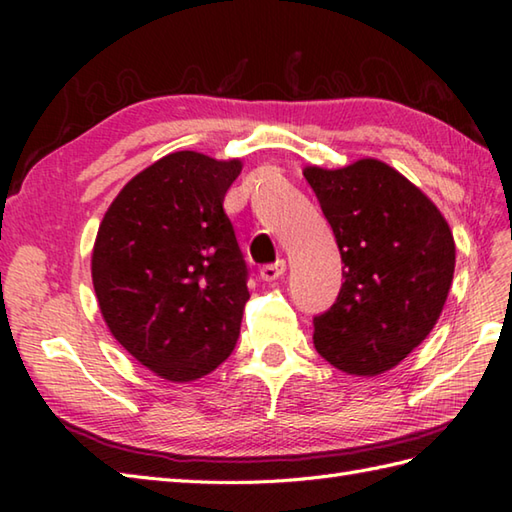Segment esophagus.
I'll return each instance as SVG.
<instances>
[{
	"mask_svg": "<svg viewBox=\"0 0 512 512\" xmlns=\"http://www.w3.org/2000/svg\"><path fill=\"white\" fill-rule=\"evenodd\" d=\"M259 275H262L264 281H277L286 275V262L284 259H279V262L275 264H268V266H262V270H259Z\"/></svg>",
	"mask_w": 512,
	"mask_h": 512,
	"instance_id": "34e87169",
	"label": "esophagus"
}]
</instances>
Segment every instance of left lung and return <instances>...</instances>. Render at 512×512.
Segmentation results:
<instances>
[{
	"label": "left lung",
	"mask_w": 512,
	"mask_h": 512,
	"mask_svg": "<svg viewBox=\"0 0 512 512\" xmlns=\"http://www.w3.org/2000/svg\"><path fill=\"white\" fill-rule=\"evenodd\" d=\"M303 176L345 266L334 306L314 317V347L345 374L378 376L438 323L455 270L453 233L416 184L376 158L310 165Z\"/></svg>",
	"instance_id": "8db88e82"
}]
</instances>
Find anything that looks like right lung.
Returning a JSON list of instances; mask_svg holds the SVG:
<instances>
[{
  "instance_id": "1",
  "label": "right lung",
  "mask_w": 512,
  "mask_h": 512,
  "mask_svg": "<svg viewBox=\"0 0 512 512\" xmlns=\"http://www.w3.org/2000/svg\"><path fill=\"white\" fill-rule=\"evenodd\" d=\"M242 160L173 151L129 180L92 250V284L114 339L156 376L189 383L233 352L248 268L224 195Z\"/></svg>"
}]
</instances>
